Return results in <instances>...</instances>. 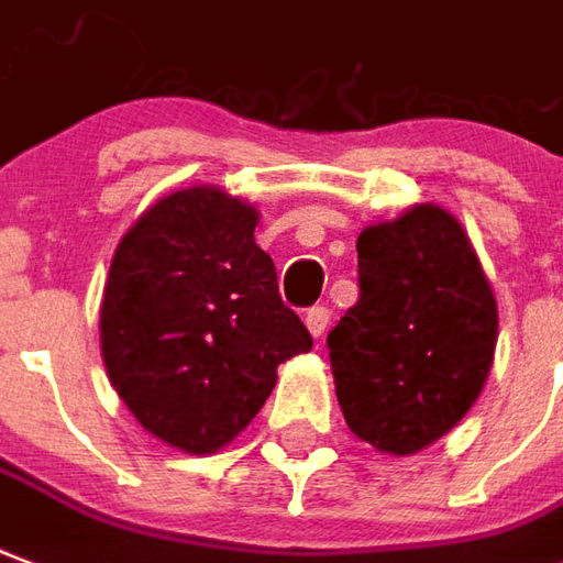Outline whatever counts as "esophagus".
Here are the masks:
<instances>
[{"instance_id": "obj_1", "label": "esophagus", "mask_w": 563, "mask_h": 563, "mask_svg": "<svg viewBox=\"0 0 563 563\" xmlns=\"http://www.w3.org/2000/svg\"><path fill=\"white\" fill-rule=\"evenodd\" d=\"M303 322H307V328H310V334L322 336L324 328H328V322H331V310H328V307H322V303H316V307H310V310H307Z\"/></svg>"}]
</instances>
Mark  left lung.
Instances as JSON below:
<instances>
[{
	"label": "left lung",
	"instance_id": "8db88e82",
	"mask_svg": "<svg viewBox=\"0 0 563 563\" xmlns=\"http://www.w3.org/2000/svg\"><path fill=\"white\" fill-rule=\"evenodd\" d=\"M357 295L328 334L349 430L415 453L481 397L498 340L489 283L460 220L415 206L357 235Z\"/></svg>",
	"mask_w": 563,
	"mask_h": 563
}]
</instances>
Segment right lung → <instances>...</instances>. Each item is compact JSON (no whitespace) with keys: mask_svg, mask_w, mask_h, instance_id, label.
<instances>
[{"mask_svg":"<svg viewBox=\"0 0 563 563\" xmlns=\"http://www.w3.org/2000/svg\"><path fill=\"white\" fill-rule=\"evenodd\" d=\"M256 220L218 187H190L148 208L112 256L103 364L133 418L178 451H220L265 406L277 366L313 349Z\"/></svg>","mask_w":563,"mask_h":563,"instance_id":"obj_1","label":"right lung"}]
</instances>
